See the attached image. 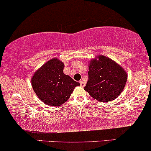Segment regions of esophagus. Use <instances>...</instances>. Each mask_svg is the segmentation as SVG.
Instances as JSON below:
<instances>
[{
	"mask_svg": "<svg viewBox=\"0 0 151 151\" xmlns=\"http://www.w3.org/2000/svg\"><path fill=\"white\" fill-rule=\"evenodd\" d=\"M80 84H81V87H84V86H86V83H85V82H83V81H80Z\"/></svg>",
	"mask_w": 151,
	"mask_h": 151,
	"instance_id": "34e87169",
	"label": "esophagus"
}]
</instances>
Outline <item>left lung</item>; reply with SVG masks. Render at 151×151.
Here are the masks:
<instances>
[{
	"label": "left lung",
	"mask_w": 151,
	"mask_h": 151,
	"mask_svg": "<svg viewBox=\"0 0 151 151\" xmlns=\"http://www.w3.org/2000/svg\"><path fill=\"white\" fill-rule=\"evenodd\" d=\"M88 69V81L84 90L91 97L101 102H108L119 96L128 78L121 65L101 55L91 60Z\"/></svg>",
	"instance_id": "left-lung-1"
}]
</instances>
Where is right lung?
<instances>
[{"instance_id": "add662e5", "label": "right lung", "mask_w": 151, "mask_h": 151, "mask_svg": "<svg viewBox=\"0 0 151 151\" xmlns=\"http://www.w3.org/2000/svg\"><path fill=\"white\" fill-rule=\"evenodd\" d=\"M63 63L53 58L42 65L31 78L35 94L45 104L59 106L70 98L76 86H80L63 73Z\"/></svg>"}]
</instances>
